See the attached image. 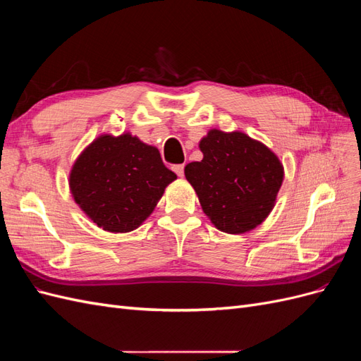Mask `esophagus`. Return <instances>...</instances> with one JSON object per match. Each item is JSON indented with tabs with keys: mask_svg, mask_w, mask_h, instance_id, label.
Listing matches in <instances>:
<instances>
[{
	"mask_svg": "<svg viewBox=\"0 0 361 361\" xmlns=\"http://www.w3.org/2000/svg\"><path fill=\"white\" fill-rule=\"evenodd\" d=\"M183 169H185L183 164H178V166H173V171L176 173L179 178H182V176H183Z\"/></svg>",
	"mask_w": 361,
	"mask_h": 361,
	"instance_id": "1",
	"label": "esophagus"
}]
</instances>
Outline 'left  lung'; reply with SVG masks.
<instances>
[{
    "label": "left lung",
    "instance_id": "1",
    "mask_svg": "<svg viewBox=\"0 0 361 361\" xmlns=\"http://www.w3.org/2000/svg\"><path fill=\"white\" fill-rule=\"evenodd\" d=\"M203 159L185 167L203 212L218 231L245 233L274 207L283 166L274 152L244 133L211 129L202 138Z\"/></svg>",
    "mask_w": 361,
    "mask_h": 361
}]
</instances>
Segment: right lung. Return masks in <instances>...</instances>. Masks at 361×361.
<instances>
[{"mask_svg": "<svg viewBox=\"0 0 361 361\" xmlns=\"http://www.w3.org/2000/svg\"><path fill=\"white\" fill-rule=\"evenodd\" d=\"M174 179L157 147L130 134H104L75 161L69 185L75 202L94 224L126 233L154 212Z\"/></svg>", "mask_w": 361, "mask_h": 361, "instance_id": "add662e5", "label": "right lung"}]
</instances>
